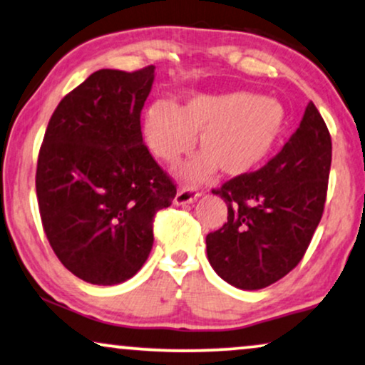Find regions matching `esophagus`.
I'll use <instances>...</instances> for the list:
<instances>
[{
  "mask_svg": "<svg viewBox=\"0 0 365 365\" xmlns=\"http://www.w3.org/2000/svg\"><path fill=\"white\" fill-rule=\"evenodd\" d=\"M200 197V191L196 187H179L178 195L174 197L175 205H191Z\"/></svg>",
  "mask_w": 365,
  "mask_h": 365,
  "instance_id": "34e87169",
  "label": "esophagus"
}]
</instances>
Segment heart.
Returning a JSON list of instances; mask_svg holds the SVG:
<instances>
[{"label": "heart", "instance_id": "obj_1", "mask_svg": "<svg viewBox=\"0 0 365 365\" xmlns=\"http://www.w3.org/2000/svg\"><path fill=\"white\" fill-rule=\"evenodd\" d=\"M287 111L272 96L252 91L196 93L181 105L155 103L143 118V137L157 159L175 164L197 145L203 152L182 165L186 181H205L222 169L244 175L257 169L284 137Z\"/></svg>", "mask_w": 365, "mask_h": 365}]
</instances>
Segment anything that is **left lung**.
Returning a JSON list of instances; mask_svg holds the SVG:
<instances>
[{"label":"left lung","mask_w":365,"mask_h":365,"mask_svg":"<svg viewBox=\"0 0 365 365\" xmlns=\"http://www.w3.org/2000/svg\"><path fill=\"white\" fill-rule=\"evenodd\" d=\"M330 165V133L308 103L298 130L276 157L213 190L228 206L227 223L206 237L215 272L245 291L262 289L291 272L322 220Z\"/></svg>","instance_id":"obj_1"}]
</instances>
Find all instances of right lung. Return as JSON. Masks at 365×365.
Wrapping results in <instances>:
<instances>
[{
  "instance_id": "add662e5",
  "label": "right lung",
  "mask_w": 365,
  "mask_h": 365,
  "mask_svg": "<svg viewBox=\"0 0 365 365\" xmlns=\"http://www.w3.org/2000/svg\"><path fill=\"white\" fill-rule=\"evenodd\" d=\"M155 67L101 69L58 103L40 147L37 200L62 265L89 284L133 277L154 244V215L175 196L143 145L140 113Z\"/></svg>"
}]
</instances>
